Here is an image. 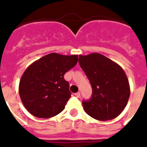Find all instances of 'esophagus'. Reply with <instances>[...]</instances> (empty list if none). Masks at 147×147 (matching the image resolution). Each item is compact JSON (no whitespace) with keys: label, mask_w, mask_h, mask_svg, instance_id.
<instances>
[{"label":"esophagus","mask_w":147,"mask_h":147,"mask_svg":"<svg viewBox=\"0 0 147 147\" xmlns=\"http://www.w3.org/2000/svg\"><path fill=\"white\" fill-rule=\"evenodd\" d=\"M75 96H76V98H79V97H80V92H77V93H76V94H75Z\"/></svg>","instance_id":"obj_1"}]
</instances>
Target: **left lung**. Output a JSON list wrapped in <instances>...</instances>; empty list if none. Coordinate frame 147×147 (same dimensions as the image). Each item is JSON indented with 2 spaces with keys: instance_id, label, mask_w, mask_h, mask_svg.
Returning <instances> with one entry per match:
<instances>
[{
  "instance_id": "obj_1",
  "label": "left lung",
  "mask_w": 147,
  "mask_h": 147,
  "mask_svg": "<svg viewBox=\"0 0 147 147\" xmlns=\"http://www.w3.org/2000/svg\"><path fill=\"white\" fill-rule=\"evenodd\" d=\"M78 63L92 88L90 99L82 100L85 111L98 121L117 117L130 97L129 82L123 69L99 53L79 55Z\"/></svg>"
}]
</instances>
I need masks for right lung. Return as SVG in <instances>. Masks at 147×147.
I'll return each mask as SVG.
<instances>
[{
    "mask_svg": "<svg viewBox=\"0 0 147 147\" xmlns=\"http://www.w3.org/2000/svg\"><path fill=\"white\" fill-rule=\"evenodd\" d=\"M78 62V55L50 53L31 64L22 76L19 94L31 114L49 118L62 112L71 98L65 72Z\"/></svg>",
    "mask_w": 147,
    "mask_h": 147,
    "instance_id": "add662e5",
    "label": "right lung"
}]
</instances>
